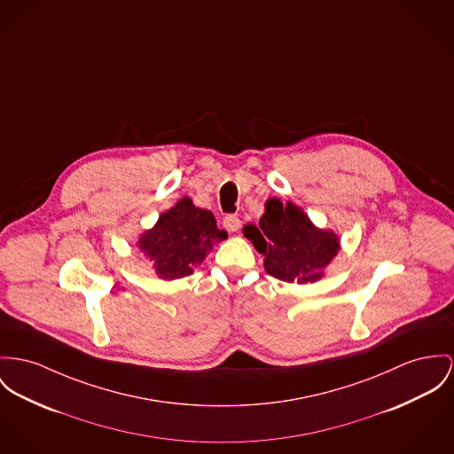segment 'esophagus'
Masks as SVG:
<instances>
[{"label":"esophagus","mask_w":454,"mask_h":454,"mask_svg":"<svg viewBox=\"0 0 454 454\" xmlns=\"http://www.w3.org/2000/svg\"><path fill=\"white\" fill-rule=\"evenodd\" d=\"M223 226H224L230 233L239 231V228H240V219H239V215L228 214V215L223 219Z\"/></svg>","instance_id":"1"}]
</instances>
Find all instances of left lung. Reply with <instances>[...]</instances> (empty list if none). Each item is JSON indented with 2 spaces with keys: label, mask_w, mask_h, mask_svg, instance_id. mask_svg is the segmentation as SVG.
Returning a JSON list of instances; mask_svg holds the SVG:
<instances>
[{
  "label": "left lung",
  "mask_w": 454,
  "mask_h": 454,
  "mask_svg": "<svg viewBox=\"0 0 454 454\" xmlns=\"http://www.w3.org/2000/svg\"><path fill=\"white\" fill-rule=\"evenodd\" d=\"M244 237L264 255L268 275L288 283H314L340 250L333 230L317 228L294 202L268 199L259 223L244 226Z\"/></svg>",
  "instance_id": "left-lung-1"
}]
</instances>
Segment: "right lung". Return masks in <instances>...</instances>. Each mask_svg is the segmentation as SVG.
Wrapping results in <instances>:
<instances>
[{"label":"right lung","mask_w":454,"mask_h":454,"mask_svg":"<svg viewBox=\"0 0 454 454\" xmlns=\"http://www.w3.org/2000/svg\"><path fill=\"white\" fill-rule=\"evenodd\" d=\"M228 239L215 224L214 214L183 197L162 212L153 228L145 230L137 242L141 254L153 262L160 279L184 278L204 262L214 245Z\"/></svg>","instance_id":"add662e5"}]
</instances>
